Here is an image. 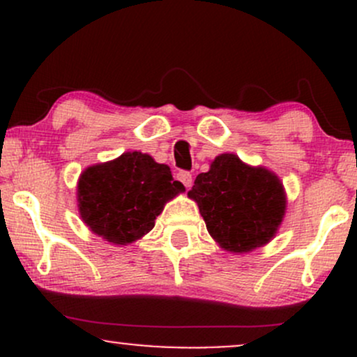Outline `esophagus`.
<instances>
[{"instance_id": "esophagus-1", "label": "esophagus", "mask_w": 357, "mask_h": 357, "mask_svg": "<svg viewBox=\"0 0 357 357\" xmlns=\"http://www.w3.org/2000/svg\"><path fill=\"white\" fill-rule=\"evenodd\" d=\"M176 179H178V181H181L186 190H188V188H191L192 176H191V173H188V171H179V173L176 174Z\"/></svg>"}]
</instances>
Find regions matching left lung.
<instances>
[{"mask_svg": "<svg viewBox=\"0 0 357 357\" xmlns=\"http://www.w3.org/2000/svg\"><path fill=\"white\" fill-rule=\"evenodd\" d=\"M199 206L208 231L228 252H250L273 238L285 213L280 179L250 167L235 154H221L188 192Z\"/></svg>", "mask_w": 357, "mask_h": 357, "instance_id": "left-lung-1", "label": "left lung"}]
</instances>
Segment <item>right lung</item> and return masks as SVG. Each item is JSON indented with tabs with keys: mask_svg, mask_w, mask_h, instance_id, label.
Listing matches in <instances>:
<instances>
[{
	"mask_svg": "<svg viewBox=\"0 0 357 357\" xmlns=\"http://www.w3.org/2000/svg\"><path fill=\"white\" fill-rule=\"evenodd\" d=\"M181 191L184 186L174 181L169 167L134 151L82 173L79 210L96 235L126 245L153 230L165 203Z\"/></svg>",
	"mask_w": 357,
	"mask_h": 357,
	"instance_id": "add662e5",
	"label": "right lung"
}]
</instances>
